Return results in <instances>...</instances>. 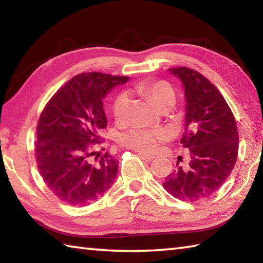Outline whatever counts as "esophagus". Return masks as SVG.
<instances>
[{
    "label": "esophagus",
    "mask_w": 263,
    "mask_h": 263,
    "mask_svg": "<svg viewBox=\"0 0 263 263\" xmlns=\"http://www.w3.org/2000/svg\"><path fill=\"white\" fill-rule=\"evenodd\" d=\"M137 154L139 155V157H140L142 160H145V161H147V162L152 161V160L154 159L153 155H149V154H146V153H142V152H138Z\"/></svg>",
    "instance_id": "34e87169"
}]
</instances>
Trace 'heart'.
Masks as SVG:
<instances>
[{
    "label": "heart",
    "instance_id": "1",
    "mask_svg": "<svg viewBox=\"0 0 263 263\" xmlns=\"http://www.w3.org/2000/svg\"><path fill=\"white\" fill-rule=\"evenodd\" d=\"M136 92L148 97L154 102L159 109L163 106L175 103V92L171 84L166 81H151L138 84L135 88ZM130 99L126 92H121L116 96L112 105V112L117 122H124L127 118ZM167 138V133L162 130H152V128L135 127L132 130L123 133L119 138L121 144L128 148L136 149L142 153H152L158 148L160 142Z\"/></svg>",
    "mask_w": 263,
    "mask_h": 263
}]
</instances>
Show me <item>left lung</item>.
I'll return each mask as SVG.
<instances>
[{"label":"left lung","mask_w":263,"mask_h":263,"mask_svg":"<svg viewBox=\"0 0 263 263\" xmlns=\"http://www.w3.org/2000/svg\"><path fill=\"white\" fill-rule=\"evenodd\" d=\"M168 72L180 79L184 89L185 131L180 142L190 158L166 177L162 186L180 201H199L216 193L234 168L237 124L224 97L202 74L186 67Z\"/></svg>","instance_id":"1"}]
</instances>
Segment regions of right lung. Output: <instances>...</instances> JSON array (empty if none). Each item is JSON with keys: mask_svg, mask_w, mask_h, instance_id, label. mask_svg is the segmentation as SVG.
I'll list each match as a JSON object with an SVG mask.
<instances>
[{"mask_svg": "<svg viewBox=\"0 0 263 263\" xmlns=\"http://www.w3.org/2000/svg\"><path fill=\"white\" fill-rule=\"evenodd\" d=\"M127 81V77L99 72L79 74L64 84L43 110L35 159L44 182L62 202L88 205L112 185L117 160L91 149L100 142L101 128L106 127L105 95Z\"/></svg>", "mask_w": 263, "mask_h": 263, "instance_id": "1", "label": "right lung"}]
</instances>
